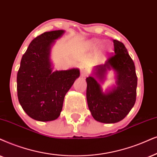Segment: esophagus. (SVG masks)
<instances>
[{
	"label": "esophagus",
	"instance_id": "34e87169",
	"mask_svg": "<svg viewBox=\"0 0 157 157\" xmlns=\"http://www.w3.org/2000/svg\"><path fill=\"white\" fill-rule=\"evenodd\" d=\"M80 72H81V75L82 77H85L88 74V69H86V67L81 66L80 67Z\"/></svg>",
	"mask_w": 157,
	"mask_h": 157
}]
</instances>
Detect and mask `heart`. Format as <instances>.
<instances>
[{
	"instance_id": "obj_1",
	"label": "heart",
	"mask_w": 157,
	"mask_h": 157,
	"mask_svg": "<svg viewBox=\"0 0 157 157\" xmlns=\"http://www.w3.org/2000/svg\"><path fill=\"white\" fill-rule=\"evenodd\" d=\"M99 42H98V41H96V42H93V45H99Z\"/></svg>"
}]
</instances>
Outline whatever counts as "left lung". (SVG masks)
<instances>
[{
  "mask_svg": "<svg viewBox=\"0 0 157 157\" xmlns=\"http://www.w3.org/2000/svg\"><path fill=\"white\" fill-rule=\"evenodd\" d=\"M114 54L104 64L95 67V75L104 80L108 70L117 73V85L104 93L96 79L93 76L86 78V97L88 108L93 117L103 123H116L123 120L133 107L136 100L138 78L135 64L124 45L113 40Z\"/></svg>",
  "mask_w": 157,
  "mask_h": 157,
  "instance_id": "8db88e82",
  "label": "left lung"
}]
</instances>
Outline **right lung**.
Here are the masks:
<instances>
[{"label": "right lung", "instance_id": "add662e5", "mask_svg": "<svg viewBox=\"0 0 157 157\" xmlns=\"http://www.w3.org/2000/svg\"><path fill=\"white\" fill-rule=\"evenodd\" d=\"M64 30L45 32L35 37L21 58L17 73V96L23 110L41 122L57 119L64 96L80 76L77 68L53 71L50 61L51 45Z\"/></svg>", "mask_w": 157, "mask_h": 157}]
</instances>
